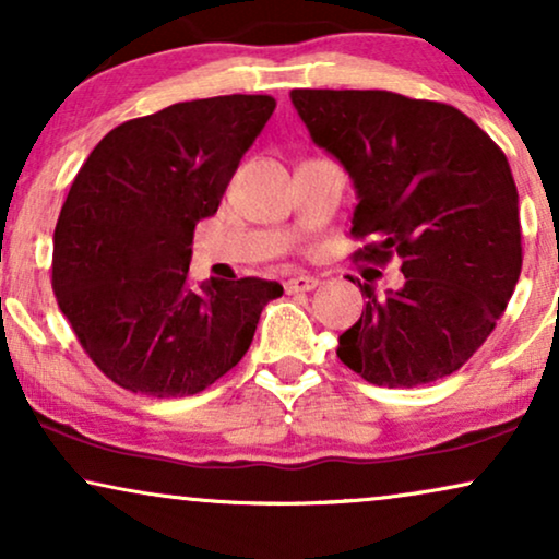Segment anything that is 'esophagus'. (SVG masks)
Masks as SVG:
<instances>
[{
    "label": "esophagus",
    "instance_id": "obj_1",
    "mask_svg": "<svg viewBox=\"0 0 559 559\" xmlns=\"http://www.w3.org/2000/svg\"><path fill=\"white\" fill-rule=\"evenodd\" d=\"M320 285L318 277H308V274H300V277H293L285 282V289L289 295L295 293H310V289H316Z\"/></svg>",
    "mask_w": 559,
    "mask_h": 559
}]
</instances>
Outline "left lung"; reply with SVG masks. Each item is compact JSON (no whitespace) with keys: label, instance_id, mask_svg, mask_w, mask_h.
I'll use <instances>...</instances> for the list:
<instances>
[{"label":"left lung","instance_id":"obj_1","mask_svg":"<svg viewBox=\"0 0 559 559\" xmlns=\"http://www.w3.org/2000/svg\"><path fill=\"white\" fill-rule=\"evenodd\" d=\"M312 142L356 188L358 251L402 262L404 285L369 297L338 358L377 386H419L461 369L491 335L522 272L509 159L455 106L392 91L295 88ZM356 282V280H350Z\"/></svg>","mask_w":559,"mask_h":559}]
</instances>
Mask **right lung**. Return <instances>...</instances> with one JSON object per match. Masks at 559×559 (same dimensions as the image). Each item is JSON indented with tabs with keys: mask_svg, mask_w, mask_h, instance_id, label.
<instances>
[{
	"mask_svg": "<svg viewBox=\"0 0 559 559\" xmlns=\"http://www.w3.org/2000/svg\"><path fill=\"white\" fill-rule=\"evenodd\" d=\"M213 96L124 121L75 175L52 236V289L91 361L134 394L190 396L231 371L282 285L188 282L198 221L274 111Z\"/></svg>",
	"mask_w": 559,
	"mask_h": 559,
	"instance_id": "right-lung-1",
	"label": "right lung"
}]
</instances>
